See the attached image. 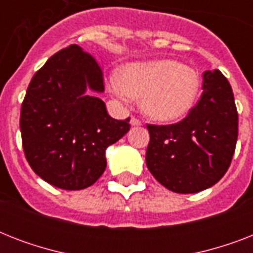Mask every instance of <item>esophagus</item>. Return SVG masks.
<instances>
[{"mask_svg":"<svg viewBox=\"0 0 253 253\" xmlns=\"http://www.w3.org/2000/svg\"><path fill=\"white\" fill-rule=\"evenodd\" d=\"M130 123H131V126H140V125H142V121L136 118V117H131Z\"/></svg>","mask_w":253,"mask_h":253,"instance_id":"esophagus-1","label":"esophagus"}]
</instances>
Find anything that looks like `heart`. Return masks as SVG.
<instances>
[{
	"mask_svg": "<svg viewBox=\"0 0 253 253\" xmlns=\"http://www.w3.org/2000/svg\"><path fill=\"white\" fill-rule=\"evenodd\" d=\"M110 90L123 101L142 97V109L151 118H181L196 101L200 79L193 68L176 60H156L127 65L109 81Z\"/></svg>",
	"mask_w": 253,
	"mask_h": 253,
	"instance_id": "b5f03b06",
	"label": "heart"
}]
</instances>
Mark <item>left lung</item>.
<instances>
[{
    "mask_svg": "<svg viewBox=\"0 0 253 253\" xmlns=\"http://www.w3.org/2000/svg\"><path fill=\"white\" fill-rule=\"evenodd\" d=\"M202 94L182 121L147 125V168L174 193H198L227 172L238 140V110L220 71L204 73Z\"/></svg>",
    "mask_w": 253,
    "mask_h": 253,
    "instance_id": "8db88e82",
    "label": "left lung"
}]
</instances>
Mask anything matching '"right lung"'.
<instances>
[{"label":"right lung","mask_w":253,"mask_h":253,"mask_svg":"<svg viewBox=\"0 0 253 253\" xmlns=\"http://www.w3.org/2000/svg\"><path fill=\"white\" fill-rule=\"evenodd\" d=\"M103 72L77 44L49 57L31 79L22 102V146L38 176L65 190H81L102 176L105 151L130 130V119L107 114L102 99Z\"/></svg>","instance_id":"1"}]
</instances>
